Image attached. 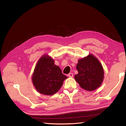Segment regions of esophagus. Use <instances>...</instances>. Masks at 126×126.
<instances>
[{"mask_svg":"<svg viewBox=\"0 0 126 126\" xmlns=\"http://www.w3.org/2000/svg\"><path fill=\"white\" fill-rule=\"evenodd\" d=\"M73 76H74V75H73V73H69L68 74V76L70 77H73Z\"/></svg>","mask_w":126,"mask_h":126,"instance_id":"34e87169","label":"esophagus"}]
</instances>
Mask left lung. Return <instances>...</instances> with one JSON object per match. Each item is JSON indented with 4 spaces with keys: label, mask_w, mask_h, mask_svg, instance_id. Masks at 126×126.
<instances>
[{
    "label": "left lung",
    "mask_w": 126,
    "mask_h": 126,
    "mask_svg": "<svg viewBox=\"0 0 126 126\" xmlns=\"http://www.w3.org/2000/svg\"><path fill=\"white\" fill-rule=\"evenodd\" d=\"M76 69L78 74L75 75V79L83 89L92 91L102 84L104 78L103 67L93 55L79 60Z\"/></svg>",
    "instance_id": "8db88e82"
}]
</instances>
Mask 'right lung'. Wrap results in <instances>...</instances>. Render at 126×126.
<instances>
[{
	"label": "right lung",
	"instance_id": "add662e5",
	"mask_svg": "<svg viewBox=\"0 0 126 126\" xmlns=\"http://www.w3.org/2000/svg\"><path fill=\"white\" fill-rule=\"evenodd\" d=\"M68 77L62 74L59 66L54 64L52 58L45 55L38 61L32 76V82L42 94L52 95L60 89Z\"/></svg>",
	"mask_w": 126,
	"mask_h": 126
}]
</instances>
